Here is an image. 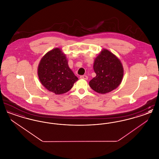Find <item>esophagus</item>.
Instances as JSON below:
<instances>
[{"mask_svg": "<svg viewBox=\"0 0 159 159\" xmlns=\"http://www.w3.org/2000/svg\"><path fill=\"white\" fill-rule=\"evenodd\" d=\"M80 78L81 79H84V80H88V77L86 76V75H83V76H81L80 77Z\"/></svg>", "mask_w": 159, "mask_h": 159, "instance_id": "obj_1", "label": "esophagus"}]
</instances>
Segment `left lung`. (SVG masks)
Returning a JSON list of instances; mask_svg holds the SVG:
<instances>
[{
    "label": "left lung",
    "instance_id": "1",
    "mask_svg": "<svg viewBox=\"0 0 159 159\" xmlns=\"http://www.w3.org/2000/svg\"><path fill=\"white\" fill-rule=\"evenodd\" d=\"M93 70L97 75L89 84L98 93H108L121 83L123 77L122 64L115 55L107 49H102L95 59Z\"/></svg>",
    "mask_w": 159,
    "mask_h": 159
}]
</instances>
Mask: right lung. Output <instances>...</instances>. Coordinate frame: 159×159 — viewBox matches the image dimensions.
<instances>
[{
	"label": "right lung",
	"mask_w": 159,
	"mask_h": 159,
	"mask_svg": "<svg viewBox=\"0 0 159 159\" xmlns=\"http://www.w3.org/2000/svg\"><path fill=\"white\" fill-rule=\"evenodd\" d=\"M38 74L42 85L57 95L70 91L78 80L68 67L66 55L58 48L42 57L38 66Z\"/></svg>",
	"instance_id": "obj_1"
}]
</instances>
